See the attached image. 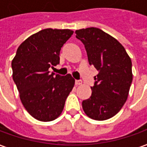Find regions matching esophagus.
Returning <instances> with one entry per match:
<instances>
[{
  "instance_id": "1",
  "label": "esophagus",
  "mask_w": 147,
  "mask_h": 147,
  "mask_svg": "<svg viewBox=\"0 0 147 147\" xmlns=\"http://www.w3.org/2000/svg\"><path fill=\"white\" fill-rule=\"evenodd\" d=\"M75 84H76V85H80V84H82V81L81 80H76Z\"/></svg>"
}]
</instances>
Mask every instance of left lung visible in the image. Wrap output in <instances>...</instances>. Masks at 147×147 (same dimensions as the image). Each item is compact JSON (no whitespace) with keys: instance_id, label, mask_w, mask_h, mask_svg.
<instances>
[{"instance_id":"8db88e82","label":"left lung","mask_w":147,"mask_h":147,"mask_svg":"<svg viewBox=\"0 0 147 147\" xmlns=\"http://www.w3.org/2000/svg\"><path fill=\"white\" fill-rule=\"evenodd\" d=\"M84 44L89 65L98 71L90 98L82 102L84 113L95 120H106L117 114L129 96L133 80L132 61L124 46L97 28L76 31Z\"/></svg>"}]
</instances>
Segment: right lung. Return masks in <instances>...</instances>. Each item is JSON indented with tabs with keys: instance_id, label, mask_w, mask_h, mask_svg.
<instances>
[{
	"instance_id": "obj_1",
	"label": "right lung",
	"mask_w": 147,
	"mask_h": 147,
	"mask_svg": "<svg viewBox=\"0 0 147 147\" xmlns=\"http://www.w3.org/2000/svg\"><path fill=\"white\" fill-rule=\"evenodd\" d=\"M73 31L47 28L35 33L18 46L12 60L13 80L29 114L40 121H52L61 115L72 90L71 75L49 73L59 63L61 48Z\"/></svg>"
}]
</instances>
